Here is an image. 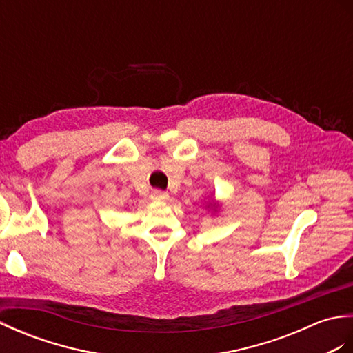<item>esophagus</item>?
I'll use <instances>...</instances> for the list:
<instances>
[{"instance_id":"34e87169","label":"esophagus","mask_w":353,"mask_h":353,"mask_svg":"<svg viewBox=\"0 0 353 353\" xmlns=\"http://www.w3.org/2000/svg\"><path fill=\"white\" fill-rule=\"evenodd\" d=\"M168 198H169V194H168V192H164V190L154 189L151 192V199L152 201H166Z\"/></svg>"}]
</instances>
